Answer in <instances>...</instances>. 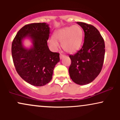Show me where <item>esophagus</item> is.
Wrapping results in <instances>:
<instances>
[{
  "mask_svg": "<svg viewBox=\"0 0 120 120\" xmlns=\"http://www.w3.org/2000/svg\"><path fill=\"white\" fill-rule=\"evenodd\" d=\"M64 57H65V55H63V54H60V59H62L63 58H64Z\"/></svg>",
  "mask_w": 120,
  "mask_h": 120,
  "instance_id": "esophagus-1",
  "label": "esophagus"
}]
</instances>
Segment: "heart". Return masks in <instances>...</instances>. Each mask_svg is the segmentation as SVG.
Wrapping results in <instances>:
<instances>
[{"label": "heart", "instance_id": "heart-1", "mask_svg": "<svg viewBox=\"0 0 120 120\" xmlns=\"http://www.w3.org/2000/svg\"><path fill=\"white\" fill-rule=\"evenodd\" d=\"M83 39V31L79 25H72L60 29L53 34V38L49 40L52 49H58L60 42L63 49L68 53L77 51L82 46Z\"/></svg>", "mask_w": 120, "mask_h": 120}]
</instances>
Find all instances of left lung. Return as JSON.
Instances as JSON below:
<instances>
[{"label":"left lung","instance_id":"8db88e82","mask_svg":"<svg viewBox=\"0 0 120 120\" xmlns=\"http://www.w3.org/2000/svg\"><path fill=\"white\" fill-rule=\"evenodd\" d=\"M83 29L85 39L82 47L70 55L69 73L74 83L85 85L91 83L99 74L105 55V43L98 30L91 25L77 22Z\"/></svg>","mask_w":120,"mask_h":120}]
</instances>
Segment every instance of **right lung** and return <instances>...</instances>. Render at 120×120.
<instances>
[{"label":"right lung","instance_id":"add662e5","mask_svg":"<svg viewBox=\"0 0 120 120\" xmlns=\"http://www.w3.org/2000/svg\"><path fill=\"white\" fill-rule=\"evenodd\" d=\"M49 28L46 23L26 25L18 31L12 44V56L17 73L25 81L42 86L52 79L53 69L60 61L59 53L52 52L47 45ZM28 38L33 46H23V40Z\"/></svg>","mask_w":120,"mask_h":120}]
</instances>
